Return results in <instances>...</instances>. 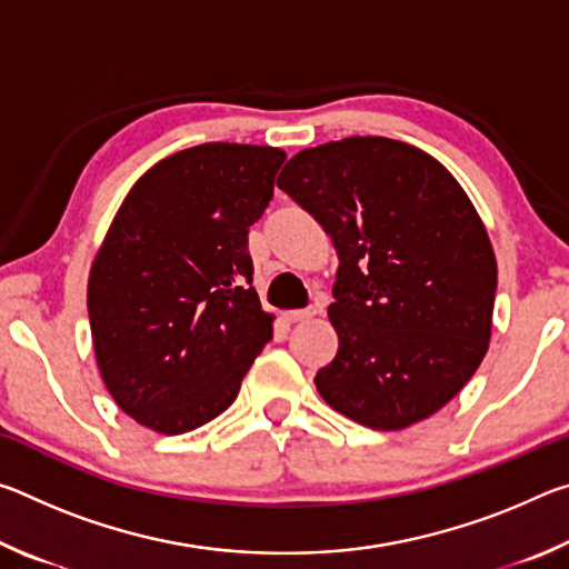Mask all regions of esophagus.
I'll list each match as a JSON object with an SVG mask.
<instances>
[{
	"label": "esophagus",
	"mask_w": 569,
	"mask_h": 569,
	"mask_svg": "<svg viewBox=\"0 0 569 569\" xmlns=\"http://www.w3.org/2000/svg\"><path fill=\"white\" fill-rule=\"evenodd\" d=\"M313 316H316L313 308H301V311H286L283 319H286L288 323H303V321H308V319H313Z\"/></svg>",
	"instance_id": "34e87169"
}]
</instances>
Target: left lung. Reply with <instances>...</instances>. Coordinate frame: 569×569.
Listing matches in <instances>:
<instances>
[{
    "instance_id": "1",
    "label": "left lung",
    "mask_w": 569,
    "mask_h": 569,
    "mask_svg": "<svg viewBox=\"0 0 569 569\" xmlns=\"http://www.w3.org/2000/svg\"><path fill=\"white\" fill-rule=\"evenodd\" d=\"M278 188L339 256V351L313 379L323 401L379 431L437 413L492 336L497 258L465 188L423 150L371 134L301 150Z\"/></svg>"
}]
</instances>
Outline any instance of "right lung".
<instances>
[{
    "label": "right lung",
    "instance_id": "1",
    "mask_svg": "<svg viewBox=\"0 0 569 569\" xmlns=\"http://www.w3.org/2000/svg\"><path fill=\"white\" fill-rule=\"evenodd\" d=\"M286 152L206 142L160 160L124 196L94 256L88 313L114 403L158 435H186L236 401L273 339L248 228Z\"/></svg>",
    "mask_w": 569,
    "mask_h": 569
}]
</instances>
